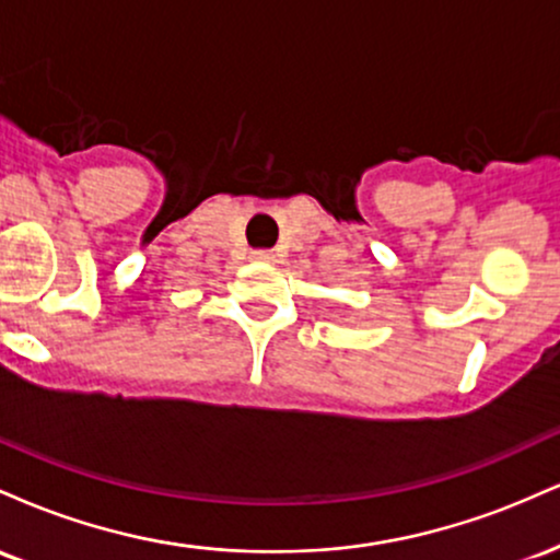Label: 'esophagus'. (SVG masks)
I'll return each instance as SVG.
<instances>
[{
	"mask_svg": "<svg viewBox=\"0 0 560 560\" xmlns=\"http://www.w3.org/2000/svg\"><path fill=\"white\" fill-rule=\"evenodd\" d=\"M253 258L255 260H273V253H271V249H255Z\"/></svg>",
	"mask_w": 560,
	"mask_h": 560,
	"instance_id": "34e87169",
	"label": "esophagus"
}]
</instances>
